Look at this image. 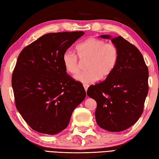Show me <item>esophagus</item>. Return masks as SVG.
<instances>
[{
	"instance_id": "1",
	"label": "esophagus",
	"mask_w": 159,
	"mask_h": 159,
	"mask_svg": "<svg viewBox=\"0 0 159 159\" xmlns=\"http://www.w3.org/2000/svg\"><path fill=\"white\" fill-rule=\"evenodd\" d=\"M83 86H84V90L86 91V92H87V89H88V87H89V85H88V84H84Z\"/></svg>"
}]
</instances>
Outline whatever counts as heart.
I'll return each instance as SVG.
<instances>
[{
  "mask_svg": "<svg viewBox=\"0 0 159 159\" xmlns=\"http://www.w3.org/2000/svg\"><path fill=\"white\" fill-rule=\"evenodd\" d=\"M77 56L81 61H87L85 72L75 76L77 81L89 84L110 75L118 63V49L113 43H106L97 38H89L76 46ZM77 56L66 51L62 57L65 69L68 73L77 75L80 72V62Z\"/></svg>",
  "mask_w": 159,
  "mask_h": 159,
  "instance_id": "b5f03b06",
  "label": "heart"
}]
</instances>
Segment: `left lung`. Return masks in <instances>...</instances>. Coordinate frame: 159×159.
I'll list each match as a JSON object with an SVG mask.
<instances>
[{
	"label": "left lung",
	"mask_w": 159,
	"mask_h": 159,
	"mask_svg": "<svg viewBox=\"0 0 159 159\" xmlns=\"http://www.w3.org/2000/svg\"><path fill=\"white\" fill-rule=\"evenodd\" d=\"M111 39L118 49V63L104 81L91 85L87 95L97 101L98 125L110 132H120L138 120L148 94L149 70L139 49L122 36Z\"/></svg>",
	"instance_id": "obj_1"
}]
</instances>
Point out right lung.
I'll return each instance as SVG.
<instances>
[{"mask_svg":"<svg viewBox=\"0 0 159 159\" xmlns=\"http://www.w3.org/2000/svg\"><path fill=\"white\" fill-rule=\"evenodd\" d=\"M84 32L49 33L21 51L12 75L15 106L34 130L56 134L66 129L86 97L80 82L67 75L62 57Z\"/></svg>","mask_w":159,"mask_h":159,"instance_id":"1","label":"right lung"}]
</instances>
